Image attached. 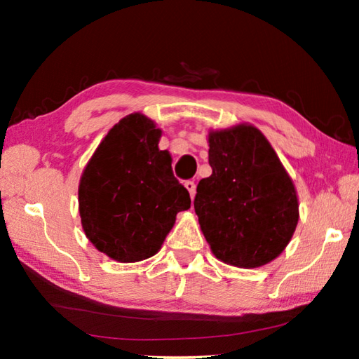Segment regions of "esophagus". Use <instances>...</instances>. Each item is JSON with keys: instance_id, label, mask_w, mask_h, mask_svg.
I'll return each mask as SVG.
<instances>
[{"instance_id": "obj_1", "label": "esophagus", "mask_w": 359, "mask_h": 359, "mask_svg": "<svg viewBox=\"0 0 359 359\" xmlns=\"http://www.w3.org/2000/svg\"><path fill=\"white\" fill-rule=\"evenodd\" d=\"M185 188L188 190V193H190V196H191V199H193L194 194H196V184H194L193 180H187V182H185Z\"/></svg>"}]
</instances>
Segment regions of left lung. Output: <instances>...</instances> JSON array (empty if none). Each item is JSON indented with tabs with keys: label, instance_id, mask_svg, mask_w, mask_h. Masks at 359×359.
<instances>
[{
	"label": "left lung",
	"instance_id": "left-lung-1",
	"mask_svg": "<svg viewBox=\"0 0 359 359\" xmlns=\"http://www.w3.org/2000/svg\"><path fill=\"white\" fill-rule=\"evenodd\" d=\"M210 177L194 198L199 226L224 264L253 269L280 255L294 234L299 204L293 180L257 126L209 131Z\"/></svg>",
	"mask_w": 359,
	"mask_h": 359
}]
</instances>
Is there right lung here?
<instances>
[{"instance_id": "add662e5", "label": "right lung", "mask_w": 359, "mask_h": 359, "mask_svg": "<svg viewBox=\"0 0 359 359\" xmlns=\"http://www.w3.org/2000/svg\"><path fill=\"white\" fill-rule=\"evenodd\" d=\"M160 137L154 120L126 115L109 130L79 182L83 233L118 263L154 257L179 212L190 209V193L174 177Z\"/></svg>"}]
</instances>
